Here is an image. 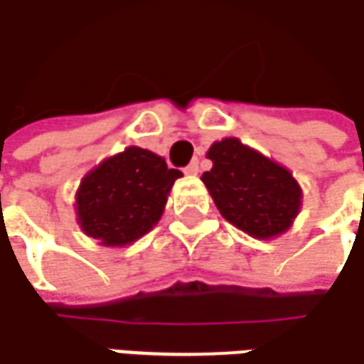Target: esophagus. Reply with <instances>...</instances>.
I'll list each match as a JSON object with an SVG mask.
<instances>
[{
	"label": "esophagus",
	"mask_w": 364,
	"mask_h": 364,
	"mask_svg": "<svg viewBox=\"0 0 364 364\" xmlns=\"http://www.w3.org/2000/svg\"><path fill=\"white\" fill-rule=\"evenodd\" d=\"M185 173H187V175H197V173H199V161L195 159V161L189 163V165L185 167Z\"/></svg>",
	"instance_id": "obj_1"
}]
</instances>
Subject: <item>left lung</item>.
<instances>
[{
	"mask_svg": "<svg viewBox=\"0 0 364 364\" xmlns=\"http://www.w3.org/2000/svg\"><path fill=\"white\" fill-rule=\"evenodd\" d=\"M207 157L213 167L201 181L229 223L261 241L291 229L303 189L287 167L237 137L215 141Z\"/></svg>",
	"mask_w": 364,
	"mask_h": 364,
	"instance_id": "1",
	"label": "left lung"
}]
</instances>
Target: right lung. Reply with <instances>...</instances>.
<instances>
[{
	"mask_svg": "<svg viewBox=\"0 0 364 364\" xmlns=\"http://www.w3.org/2000/svg\"><path fill=\"white\" fill-rule=\"evenodd\" d=\"M181 175L153 151L131 145L81 179L75 193L77 225L103 247L135 243L159 223Z\"/></svg>",
	"mask_w": 364,
	"mask_h": 364,
	"instance_id": "add662e5",
	"label": "right lung"
}]
</instances>
